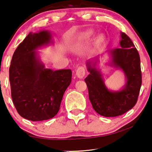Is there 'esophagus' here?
<instances>
[{
	"mask_svg": "<svg viewBox=\"0 0 152 152\" xmlns=\"http://www.w3.org/2000/svg\"><path fill=\"white\" fill-rule=\"evenodd\" d=\"M76 75L79 78L82 79L84 77L85 75V69L84 67L82 66H80L76 70Z\"/></svg>",
	"mask_w": 152,
	"mask_h": 152,
	"instance_id": "esophagus-1",
	"label": "esophagus"
}]
</instances>
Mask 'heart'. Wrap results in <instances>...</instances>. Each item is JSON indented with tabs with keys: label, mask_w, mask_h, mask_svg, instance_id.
<instances>
[{
	"label": "heart",
	"mask_w": 152,
	"mask_h": 152,
	"mask_svg": "<svg viewBox=\"0 0 152 152\" xmlns=\"http://www.w3.org/2000/svg\"><path fill=\"white\" fill-rule=\"evenodd\" d=\"M94 32L92 30H87L84 32L81 33V34L79 35V39L80 40H84V39H88L91 38V37L93 36ZM104 41V37L103 36H99L97 39V43H100Z\"/></svg>",
	"instance_id": "b5f03b06"
}]
</instances>
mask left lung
Returning <instances> with one entry per match:
<instances>
[{"instance_id":"1","label":"left lung","mask_w":152,"mask_h":152,"mask_svg":"<svg viewBox=\"0 0 152 152\" xmlns=\"http://www.w3.org/2000/svg\"><path fill=\"white\" fill-rule=\"evenodd\" d=\"M120 48L110 50L109 65L123 71L126 78L120 91H110L106 86L100 70L96 68L98 57L86 62L90 74L85 79L88 96L93 109L104 117L121 115L134 107L142 84L140 59L132 41L124 32L120 33Z\"/></svg>"}]
</instances>
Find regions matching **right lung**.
Segmentation results:
<instances>
[{"label": "right lung", "mask_w": 152, "mask_h": 152, "mask_svg": "<svg viewBox=\"0 0 152 152\" xmlns=\"http://www.w3.org/2000/svg\"><path fill=\"white\" fill-rule=\"evenodd\" d=\"M53 43L48 30L30 32L14 51L10 67L12 101L18 114L31 121L53 118L71 83L70 69L45 68L37 49Z\"/></svg>", "instance_id": "add662e5"}]
</instances>
